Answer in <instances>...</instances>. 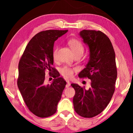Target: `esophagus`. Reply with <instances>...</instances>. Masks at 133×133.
<instances>
[{"label":"esophagus","mask_w":133,"mask_h":133,"mask_svg":"<svg viewBox=\"0 0 133 133\" xmlns=\"http://www.w3.org/2000/svg\"><path fill=\"white\" fill-rule=\"evenodd\" d=\"M71 83L69 81H66V88H68L69 87H70Z\"/></svg>","instance_id":"34e87169"}]
</instances>
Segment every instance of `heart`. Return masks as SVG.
Listing matches in <instances>:
<instances>
[{
  "label": "heart",
  "mask_w": 133,
  "mask_h": 133,
  "mask_svg": "<svg viewBox=\"0 0 133 133\" xmlns=\"http://www.w3.org/2000/svg\"><path fill=\"white\" fill-rule=\"evenodd\" d=\"M68 44L70 45L71 49L72 52H73L74 55L76 54H82L83 53V51H84V48L81 42L76 39H71L68 42ZM58 48L56 47L54 49L53 52H52V57L54 59H56L57 58V54ZM74 69H72L71 68L67 66H64L61 70V72L63 77L66 79H69L71 78L73 75Z\"/></svg>",
  "instance_id": "b5f03b06"
}]
</instances>
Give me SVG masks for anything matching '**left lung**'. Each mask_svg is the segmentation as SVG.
<instances>
[{"instance_id":"obj_1","label":"left lung","mask_w":133,"mask_h":133,"mask_svg":"<svg viewBox=\"0 0 133 133\" xmlns=\"http://www.w3.org/2000/svg\"><path fill=\"white\" fill-rule=\"evenodd\" d=\"M79 35L90 50V59L79 74L81 78L91 80L86 90L76 83L73 105L75 111L83 117H93L104 110L115 90L117 68L115 52L110 40L101 31L82 30Z\"/></svg>"}]
</instances>
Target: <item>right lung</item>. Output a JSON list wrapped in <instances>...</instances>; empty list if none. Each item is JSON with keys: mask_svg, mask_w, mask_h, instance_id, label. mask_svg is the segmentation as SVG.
I'll list each match as a JSON object with an SVG mask.
<instances>
[{"mask_svg": "<svg viewBox=\"0 0 133 133\" xmlns=\"http://www.w3.org/2000/svg\"><path fill=\"white\" fill-rule=\"evenodd\" d=\"M68 30H46L36 34L27 45L19 63L17 86L27 107L34 115L47 117L57 111L66 81L53 65L54 43ZM55 79L45 85V71Z\"/></svg>", "mask_w": 133, "mask_h": 133, "instance_id": "obj_1", "label": "right lung"}]
</instances>
